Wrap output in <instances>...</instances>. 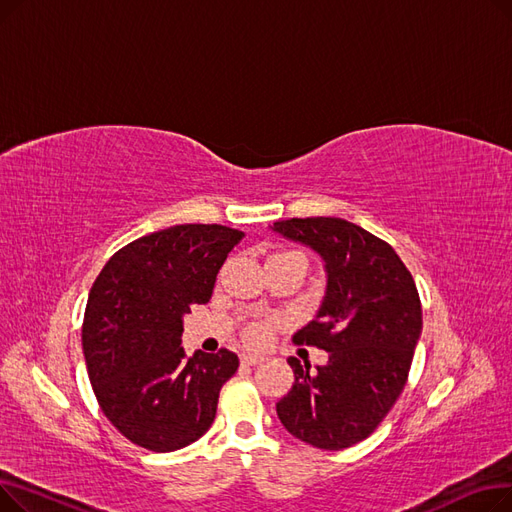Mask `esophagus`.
Returning <instances> with one entry per match:
<instances>
[{
  "label": "esophagus",
  "instance_id": "esophagus-1",
  "mask_svg": "<svg viewBox=\"0 0 512 512\" xmlns=\"http://www.w3.org/2000/svg\"><path fill=\"white\" fill-rule=\"evenodd\" d=\"M240 361L245 363V365H259V363L265 361V357H259V355H242Z\"/></svg>",
  "mask_w": 512,
  "mask_h": 512
}]
</instances>
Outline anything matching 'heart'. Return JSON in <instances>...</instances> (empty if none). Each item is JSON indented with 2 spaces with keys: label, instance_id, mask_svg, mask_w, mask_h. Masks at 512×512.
Listing matches in <instances>:
<instances>
[{
  "label": "heart",
  "instance_id": "heart-1",
  "mask_svg": "<svg viewBox=\"0 0 512 512\" xmlns=\"http://www.w3.org/2000/svg\"><path fill=\"white\" fill-rule=\"evenodd\" d=\"M267 338V326L265 324H253L247 330V340L253 344H261Z\"/></svg>",
  "mask_w": 512,
  "mask_h": 512
}]
</instances>
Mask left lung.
Instances as JSON below:
<instances>
[{
    "instance_id": "1",
    "label": "left lung",
    "mask_w": 512,
    "mask_h": 512,
    "mask_svg": "<svg viewBox=\"0 0 512 512\" xmlns=\"http://www.w3.org/2000/svg\"><path fill=\"white\" fill-rule=\"evenodd\" d=\"M324 259L328 286L313 321L294 334L297 344L324 348L326 365H301L276 411L305 444L342 450L373 434L407 384L421 336L415 280L382 238L340 218H292L272 226Z\"/></svg>"
}]
</instances>
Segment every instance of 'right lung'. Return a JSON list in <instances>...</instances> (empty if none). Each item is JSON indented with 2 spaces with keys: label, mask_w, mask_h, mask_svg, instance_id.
<instances>
[{
  "label": "right lung",
  "mask_w": 512,
  "mask_h": 512,
  "mask_svg": "<svg viewBox=\"0 0 512 512\" xmlns=\"http://www.w3.org/2000/svg\"><path fill=\"white\" fill-rule=\"evenodd\" d=\"M245 232L182 224L128 242L97 276L83 321L89 380L103 415L132 444L172 452L215 419L238 357L222 348L188 359L180 338L191 305H205Z\"/></svg>",
  "instance_id": "1"
}]
</instances>
